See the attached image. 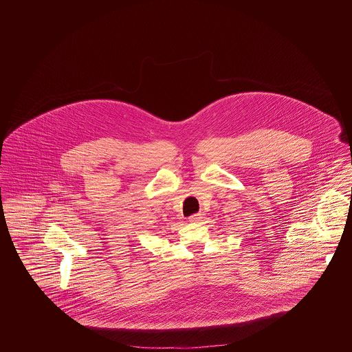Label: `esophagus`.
<instances>
[{
    "instance_id": "obj_1",
    "label": "esophagus",
    "mask_w": 352,
    "mask_h": 352,
    "mask_svg": "<svg viewBox=\"0 0 352 352\" xmlns=\"http://www.w3.org/2000/svg\"><path fill=\"white\" fill-rule=\"evenodd\" d=\"M201 219H203L201 214H194V215H191V217L188 218V221H190V223H201Z\"/></svg>"
}]
</instances>
